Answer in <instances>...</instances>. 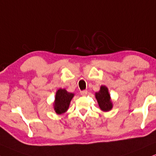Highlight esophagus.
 Instances as JSON below:
<instances>
[{
	"instance_id": "34e87169",
	"label": "esophagus",
	"mask_w": 156,
	"mask_h": 156,
	"mask_svg": "<svg viewBox=\"0 0 156 156\" xmlns=\"http://www.w3.org/2000/svg\"><path fill=\"white\" fill-rule=\"evenodd\" d=\"M87 93H88L87 90H82V91H80V94H81L82 96H86V94H87Z\"/></svg>"
}]
</instances>
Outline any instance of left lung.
I'll use <instances>...</instances> for the list:
<instances>
[{"mask_svg": "<svg viewBox=\"0 0 156 156\" xmlns=\"http://www.w3.org/2000/svg\"><path fill=\"white\" fill-rule=\"evenodd\" d=\"M95 96L101 110L106 112L112 109L113 103L112 101L109 89L106 86H101L100 90L95 93Z\"/></svg>", "mask_w": 156, "mask_h": 156, "instance_id": "left-lung-1", "label": "left lung"}]
</instances>
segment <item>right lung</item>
<instances>
[{
	"label": "right lung",
	"mask_w": 156,
	"mask_h": 156,
	"mask_svg": "<svg viewBox=\"0 0 156 156\" xmlns=\"http://www.w3.org/2000/svg\"><path fill=\"white\" fill-rule=\"evenodd\" d=\"M74 94L70 93L65 88H59L56 91L55 101L53 102V107L55 112L58 114H62L68 111Z\"/></svg>",
	"instance_id": "1"
}]
</instances>
